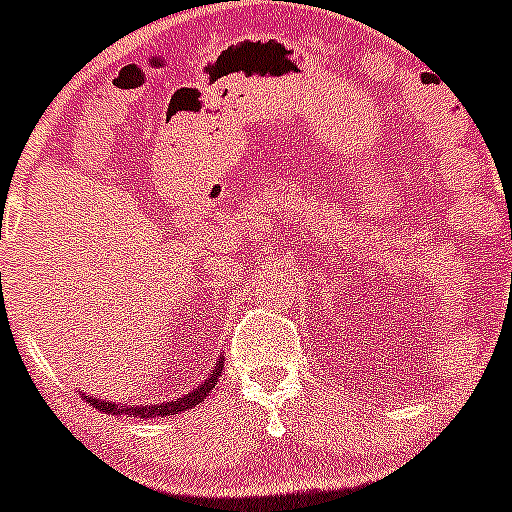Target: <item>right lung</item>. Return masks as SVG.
Here are the masks:
<instances>
[{"label": "right lung", "instance_id": "1", "mask_svg": "<svg viewBox=\"0 0 512 512\" xmlns=\"http://www.w3.org/2000/svg\"><path fill=\"white\" fill-rule=\"evenodd\" d=\"M221 367H224V362H217V367H214L212 372H209V377L204 379L199 387H194L192 392L182 394L179 399H172V402H162V404H145V407H118L115 402H103V399L98 397H86L88 402L93 404V407L100 409V412H108V414H125V416H138V419H152V416H172V414H179V412H187V409L197 407L199 402H204V399L209 397V392L214 389V384L219 382L221 377Z\"/></svg>", "mask_w": 512, "mask_h": 512}]
</instances>
